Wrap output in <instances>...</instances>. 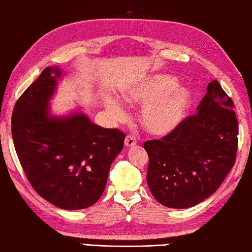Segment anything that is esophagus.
I'll return each mask as SVG.
<instances>
[{
    "instance_id": "esophagus-1",
    "label": "esophagus",
    "mask_w": 252,
    "mask_h": 252,
    "mask_svg": "<svg viewBox=\"0 0 252 252\" xmlns=\"http://www.w3.org/2000/svg\"><path fill=\"white\" fill-rule=\"evenodd\" d=\"M136 144H137V140H136V138H135L134 136H131V135H127L126 136L125 145L127 147H132V146H135Z\"/></svg>"
}]
</instances>
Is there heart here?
Instances as JSON below:
<instances>
[{
	"mask_svg": "<svg viewBox=\"0 0 252 252\" xmlns=\"http://www.w3.org/2000/svg\"><path fill=\"white\" fill-rule=\"evenodd\" d=\"M174 82L172 77L159 74L137 84L125 93L124 98L128 103H146L142 107L140 121L150 134L167 135L183 120L191 96L187 89ZM106 107L114 117L125 116V111L116 99H108Z\"/></svg>",
	"mask_w": 252,
	"mask_h": 252,
	"instance_id": "1",
	"label": "heart"
}]
</instances>
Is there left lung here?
Returning a JSON list of instances; mask_svg holds the SVG:
<instances>
[{
	"instance_id": "8db88e82",
	"label": "left lung",
	"mask_w": 252,
	"mask_h": 252,
	"mask_svg": "<svg viewBox=\"0 0 252 252\" xmlns=\"http://www.w3.org/2000/svg\"><path fill=\"white\" fill-rule=\"evenodd\" d=\"M174 130L160 140H147V183L163 206L188 208L203 202L220 187L234 167L238 121L232 99L217 80Z\"/></svg>"
}]
</instances>
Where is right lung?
I'll list each match as a JSON object with an SVG mask.
<instances>
[{"instance_id":"add662e5","label":"right lung","mask_w":252,"mask_h":252,"mask_svg":"<svg viewBox=\"0 0 252 252\" xmlns=\"http://www.w3.org/2000/svg\"><path fill=\"white\" fill-rule=\"evenodd\" d=\"M60 77L58 68L47 67L25 90L14 106L12 136L32 189L52 205L77 211L101 197L126 135L82 113L51 116L48 102Z\"/></svg>"}]
</instances>
